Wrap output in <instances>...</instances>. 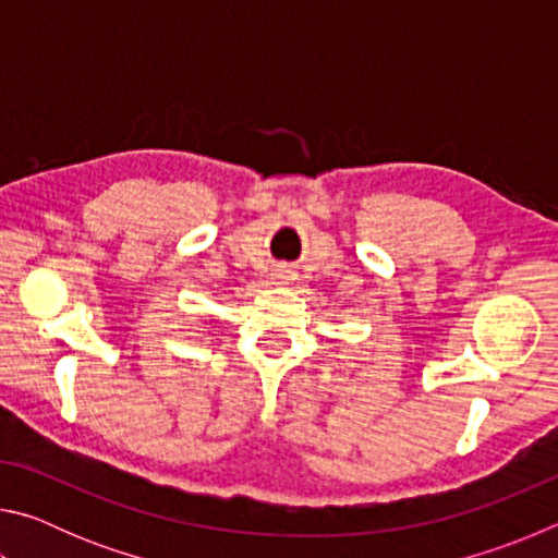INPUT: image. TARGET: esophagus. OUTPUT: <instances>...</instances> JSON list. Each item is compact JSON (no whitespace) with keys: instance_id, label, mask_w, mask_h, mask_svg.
<instances>
[{"instance_id":"esophagus-1","label":"esophagus","mask_w":558,"mask_h":558,"mask_svg":"<svg viewBox=\"0 0 558 558\" xmlns=\"http://www.w3.org/2000/svg\"><path fill=\"white\" fill-rule=\"evenodd\" d=\"M280 278H288V276H280Z\"/></svg>"}]
</instances>
